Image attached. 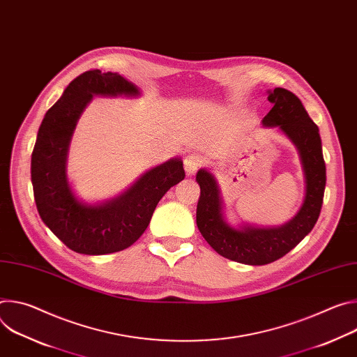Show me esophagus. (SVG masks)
<instances>
[{
	"mask_svg": "<svg viewBox=\"0 0 357 357\" xmlns=\"http://www.w3.org/2000/svg\"><path fill=\"white\" fill-rule=\"evenodd\" d=\"M202 164V157L197 154H189L183 160V167L188 175H193Z\"/></svg>",
	"mask_w": 357,
	"mask_h": 357,
	"instance_id": "esophagus-1",
	"label": "esophagus"
}]
</instances>
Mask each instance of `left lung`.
Masks as SVG:
<instances>
[{"label": "left lung", "mask_w": 357, "mask_h": 357, "mask_svg": "<svg viewBox=\"0 0 357 357\" xmlns=\"http://www.w3.org/2000/svg\"><path fill=\"white\" fill-rule=\"evenodd\" d=\"M268 101L273 109L263 119V124L278 127L296 145L307 179V193L296 216L281 227L233 229L223 220L222 200L213 175L206 169H200L196 175L200 186L196 209L199 231L220 256L248 266H264L284 257L314 229L326 185L319 128L301 100L289 90L275 87L270 91Z\"/></svg>", "instance_id": "obj_1"}]
</instances>
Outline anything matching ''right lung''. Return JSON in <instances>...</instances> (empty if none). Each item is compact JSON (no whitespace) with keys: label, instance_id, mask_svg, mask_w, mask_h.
<instances>
[{"label":"right lung","instance_id":"obj_1","mask_svg":"<svg viewBox=\"0 0 357 357\" xmlns=\"http://www.w3.org/2000/svg\"><path fill=\"white\" fill-rule=\"evenodd\" d=\"M93 94L137 96L138 89L117 73L98 69L72 80L42 120L32 151L31 181L39 216L52 233L76 252L101 256L139 238L161 197L185 178V171L175 158L148 171L105 205L80 203L68 182L66 155L76 123Z\"/></svg>","mask_w":357,"mask_h":357}]
</instances>
